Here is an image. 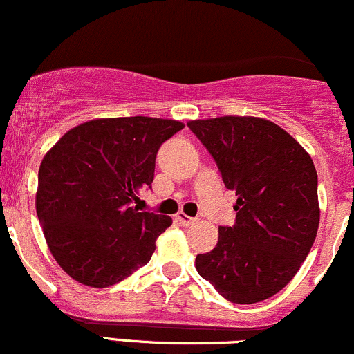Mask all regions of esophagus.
I'll list each match as a JSON object with an SVG mask.
<instances>
[{
  "label": "esophagus",
  "instance_id": "34e87169",
  "mask_svg": "<svg viewBox=\"0 0 354 354\" xmlns=\"http://www.w3.org/2000/svg\"><path fill=\"white\" fill-rule=\"evenodd\" d=\"M178 221L181 223V225H185V226H189V225H193L194 221H196V218H191V216H188V214H185V213H178Z\"/></svg>",
  "mask_w": 354,
  "mask_h": 354
}]
</instances>
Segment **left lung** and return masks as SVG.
<instances>
[{"label": "left lung", "mask_w": 354, "mask_h": 354, "mask_svg": "<svg viewBox=\"0 0 354 354\" xmlns=\"http://www.w3.org/2000/svg\"><path fill=\"white\" fill-rule=\"evenodd\" d=\"M236 191V223L194 266L225 299L259 303L281 291L310 253L319 225L318 174L306 149L273 121L219 116L188 121Z\"/></svg>", "instance_id": "1"}]
</instances>
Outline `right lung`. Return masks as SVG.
Wrapping results in <instances>:
<instances>
[{"instance_id":"add662e5","label":"right lung","mask_w":354,"mask_h":354,"mask_svg":"<svg viewBox=\"0 0 354 354\" xmlns=\"http://www.w3.org/2000/svg\"><path fill=\"white\" fill-rule=\"evenodd\" d=\"M183 128L163 118H98L71 128L44 154L36 213L64 273L108 288L151 259L173 219L133 203L153 183L160 146Z\"/></svg>"}]
</instances>
